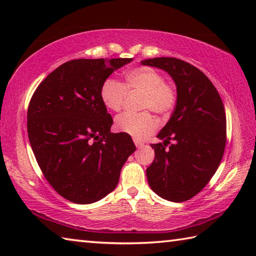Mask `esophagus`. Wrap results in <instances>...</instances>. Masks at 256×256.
Returning a JSON list of instances; mask_svg holds the SVG:
<instances>
[{
  "mask_svg": "<svg viewBox=\"0 0 256 256\" xmlns=\"http://www.w3.org/2000/svg\"><path fill=\"white\" fill-rule=\"evenodd\" d=\"M134 144H136V148H142V146H144V144L142 141H138V140H136V138H134Z\"/></svg>",
  "mask_w": 256,
  "mask_h": 256,
  "instance_id": "34e87169",
  "label": "esophagus"
}]
</instances>
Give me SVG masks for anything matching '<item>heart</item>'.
Here are the masks:
<instances>
[{
  "instance_id": "1",
  "label": "heart",
  "mask_w": 256,
  "mask_h": 256,
  "mask_svg": "<svg viewBox=\"0 0 256 256\" xmlns=\"http://www.w3.org/2000/svg\"><path fill=\"white\" fill-rule=\"evenodd\" d=\"M124 84L112 79L102 82L100 99L107 110H122L128 92H141V108L154 110L162 116H167L174 110L177 92L174 84L164 81L159 71L149 66H138L125 73ZM158 123L149 110L141 112H123L115 120L118 131L142 138L157 130Z\"/></svg>"
}]
</instances>
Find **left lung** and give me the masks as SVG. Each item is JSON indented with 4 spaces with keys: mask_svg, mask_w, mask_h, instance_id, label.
Returning a JSON list of instances; mask_svg holds the SVG:
<instances>
[{
    "mask_svg": "<svg viewBox=\"0 0 256 256\" xmlns=\"http://www.w3.org/2000/svg\"><path fill=\"white\" fill-rule=\"evenodd\" d=\"M141 64L164 70L177 88L175 110L157 136L164 142L151 144L154 160L146 172L148 183L164 200L188 201L209 183L222 159L227 126L222 100L209 78L185 60L156 58Z\"/></svg>",
    "mask_w": 256,
    "mask_h": 256,
    "instance_id": "1",
    "label": "left lung"
}]
</instances>
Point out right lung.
<instances>
[{
    "label": "right lung",
    "mask_w": 256,
    "mask_h": 256,
    "mask_svg": "<svg viewBox=\"0 0 256 256\" xmlns=\"http://www.w3.org/2000/svg\"><path fill=\"white\" fill-rule=\"evenodd\" d=\"M132 58L72 60L34 90L27 114L30 146L47 182L78 204L102 200L118 183L136 151L126 133H112L100 99L102 82Z\"/></svg>",
    "instance_id": "add662e5"
}]
</instances>
